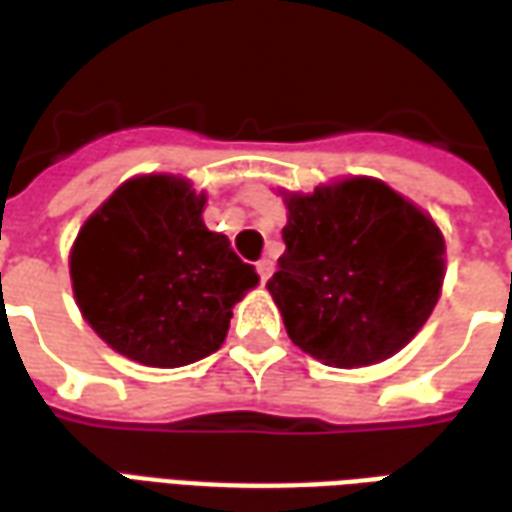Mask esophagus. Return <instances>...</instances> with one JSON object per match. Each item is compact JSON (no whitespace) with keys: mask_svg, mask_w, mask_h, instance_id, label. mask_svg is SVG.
I'll return each mask as SVG.
<instances>
[{"mask_svg":"<svg viewBox=\"0 0 512 512\" xmlns=\"http://www.w3.org/2000/svg\"><path fill=\"white\" fill-rule=\"evenodd\" d=\"M257 274H260V282L266 285L271 274H274V260L271 257H263V260H257Z\"/></svg>","mask_w":512,"mask_h":512,"instance_id":"esophagus-1","label":"esophagus"}]
</instances>
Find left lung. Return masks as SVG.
<instances>
[{"mask_svg": "<svg viewBox=\"0 0 512 512\" xmlns=\"http://www.w3.org/2000/svg\"><path fill=\"white\" fill-rule=\"evenodd\" d=\"M285 255L268 279L288 337L329 367L378 365L425 326L444 285V235L384 180L279 191Z\"/></svg>", "mask_w": 512, "mask_h": 512, "instance_id": "left-lung-1", "label": "left lung"}]
</instances>
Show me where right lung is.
Returning <instances> with one entry per match:
<instances>
[{"label":"right lung","mask_w":512,"mask_h":512,"mask_svg":"<svg viewBox=\"0 0 512 512\" xmlns=\"http://www.w3.org/2000/svg\"><path fill=\"white\" fill-rule=\"evenodd\" d=\"M208 194L153 172L117 186L71 249L73 299L112 351L183 367L219 351L260 277L202 222Z\"/></svg>","instance_id":"obj_1"}]
</instances>
